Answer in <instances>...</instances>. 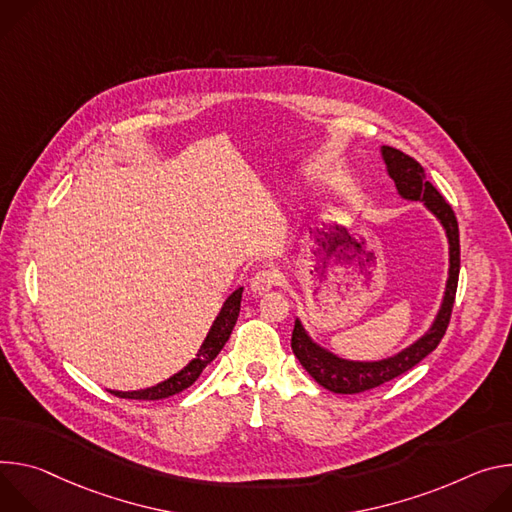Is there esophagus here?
<instances>
[{"instance_id":"1","label":"esophagus","mask_w":512,"mask_h":512,"mask_svg":"<svg viewBox=\"0 0 512 512\" xmlns=\"http://www.w3.org/2000/svg\"><path fill=\"white\" fill-rule=\"evenodd\" d=\"M276 282H278V274L274 270H258L250 280V289L254 295H264L272 287H276Z\"/></svg>"}]
</instances>
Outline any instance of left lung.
I'll list each match as a JSON object with an SVG mask.
<instances>
[{
  "instance_id": "left-lung-1",
  "label": "left lung",
  "mask_w": 512,
  "mask_h": 512,
  "mask_svg": "<svg viewBox=\"0 0 512 512\" xmlns=\"http://www.w3.org/2000/svg\"><path fill=\"white\" fill-rule=\"evenodd\" d=\"M382 160L386 164V173L394 181L396 191L407 201H421L441 223L449 244V270L441 307L431 323V327L413 342L409 348L401 350L384 360L376 362H358L339 358L333 352L321 348L313 342L307 329L299 319H295V329L291 337V348L301 362V366L315 378L323 388L337 394H356L370 388H376L396 376L405 374L417 366L425 356H429L441 342L445 329L449 325L453 301L458 291L460 276V230L458 219L451 205L439 195V191L427 181L425 168L411 158L409 154L396 150L392 146H382Z\"/></svg>"
}]
</instances>
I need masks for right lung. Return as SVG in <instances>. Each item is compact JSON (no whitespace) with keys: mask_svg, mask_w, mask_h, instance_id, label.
Listing matches in <instances>:
<instances>
[{"mask_svg":"<svg viewBox=\"0 0 512 512\" xmlns=\"http://www.w3.org/2000/svg\"><path fill=\"white\" fill-rule=\"evenodd\" d=\"M242 287L236 289L230 297L225 299L221 311L217 313L207 337L203 339V344L197 352V356L177 374H173L170 378L158 382L156 386L150 388H142V390H130V392H122V390H109L111 394L120 396V399H136V401H160V399H168V396L179 394L185 388H189L205 370L207 364H211L215 360V356L221 352V348L225 346L227 339L232 335V329L238 321L240 315V303H242Z\"/></svg>","mask_w":512,"mask_h":512,"instance_id":"add662e5","label":"right lung"}]
</instances>
